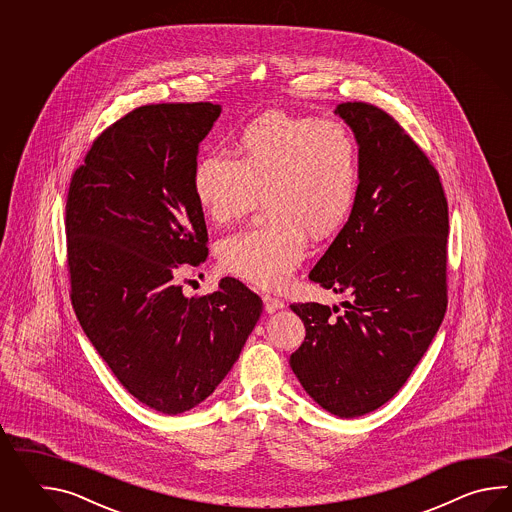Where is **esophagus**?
<instances>
[{
	"mask_svg": "<svg viewBox=\"0 0 512 512\" xmlns=\"http://www.w3.org/2000/svg\"><path fill=\"white\" fill-rule=\"evenodd\" d=\"M263 305H265V311L272 315V313H276V311H280L285 307L282 300L280 298H276V296H271V294H265L263 296Z\"/></svg>",
	"mask_w": 512,
	"mask_h": 512,
	"instance_id": "esophagus-1",
	"label": "esophagus"
}]
</instances>
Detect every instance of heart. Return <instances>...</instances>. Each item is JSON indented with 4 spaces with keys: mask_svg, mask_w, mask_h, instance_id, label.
I'll return each instance as SVG.
<instances>
[{
    "mask_svg": "<svg viewBox=\"0 0 512 512\" xmlns=\"http://www.w3.org/2000/svg\"><path fill=\"white\" fill-rule=\"evenodd\" d=\"M236 155L197 159V205L212 223L229 225L267 197L271 223L221 241L219 263L258 287H282L304 260L305 234L322 240L348 219L359 185L357 139L342 122L269 111L241 130Z\"/></svg>",
    "mask_w": 512,
    "mask_h": 512,
    "instance_id": "1",
    "label": "heart"
}]
</instances>
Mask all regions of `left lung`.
Instances as JSON below:
<instances>
[{
  "label": "left lung",
  "mask_w": 512,
  "mask_h": 512,
  "mask_svg": "<svg viewBox=\"0 0 512 512\" xmlns=\"http://www.w3.org/2000/svg\"><path fill=\"white\" fill-rule=\"evenodd\" d=\"M335 113L357 139L359 186L309 280L351 300L342 313L291 305L305 338L289 364L316 404L353 419L403 388L443 322L448 205L437 170L388 113L364 102Z\"/></svg>",
  "instance_id": "1"
}]
</instances>
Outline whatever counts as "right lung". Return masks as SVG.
<instances>
[{"label": "right lung", "instance_id": "obj_1", "mask_svg": "<svg viewBox=\"0 0 512 512\" xmlns=\"http://www.w3.org/2000/svg\"><path fill=\"white\" fill-rule=\"evenodd\" d=\"M219 113L210 102L133 109L98 135L67 194L78 322L120 384L166 415L214 393L263 307L234 278L192 298L177 283L181 263L208 254L192 172Z\"/></svg>", "mask_w": 512, "mask_h": 512}]
</instances>
